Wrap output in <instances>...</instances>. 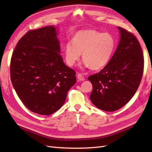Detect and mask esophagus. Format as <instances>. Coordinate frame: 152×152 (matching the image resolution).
<instances>
[{
  "label": "esophagus",
  "instance_id": "34e87169",
  "mask_svg": "<svg viewBox=\"0 0 152 152\" xmlns=\"http://www.w3.org/2000/svg\"><path fill=\"white\" fill-rule=\"evenodd\" d=\"M77 79H79V80H80V81H82V80H85L84 77L82 75L81 73H78V74L77 75Z\"/></svg>",
  "mask_w": 152,
  "mask_h": 152
}]
</instances>
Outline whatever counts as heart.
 Returning a JSON list of instances; mask_svg holds the SVG:
<instances>
[{"label":"heart","mask_w":152,"mask_h":152,"mask_svg":"<svg viewBox=\"0 0 152 152\" xmlns=\"http://www.w3.org/2000/svg\"><path fill=\"white\" fill-rule=\"evenodd\" d=\"M115 48V41L109 34L94 30H82L73 35L72 42L64 47L67 65L72 66L79 60L80 54L86 68L94 70L103 68L109 62Z\"/></svg>","instance_id":"heart-1"}]
</instances>
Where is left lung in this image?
<instances>
[{
  "label": "left lung",
  "mask_w": 152,
  "mask_h": 152,
  "mask_svg": "<svg viewBox=\"0 0 152 152\" xmlns=\"http://www.w3.org/2000/svg\"><path fill=\"white\" fill-rule=\"evenodd\" d=\"M117 48L107 65L88 79L93 85L90 99L96 107L107 112L121 108L138 89L144 69V57L139 41L121 27Z\"/></svg>",
  "instance_id": "obj_1"
}]
</instances>
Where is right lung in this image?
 Listing matches in <instances>:
<instances>
[{
	"mask_svg": "<svg viewBox=\"0 0 152 152\" xmlns=\"http://www.w3.org/2000/svg\"><path fill=\"white\" fill-rule=\"evenodd\" d=\"M55 26L30 30L12 53L10 75L16 94L32 112L49 115L65 103L75 72L63 63Z\"/></svg>",
	"mask_w": 152,
	"mask_h": 152,
	"instance_id": "right-lung-1",
	"label": "right lung"
}]
</instances>
